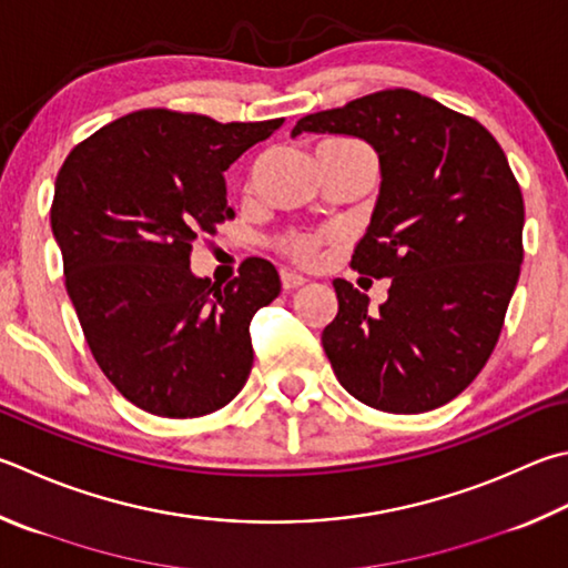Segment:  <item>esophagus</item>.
Here are the masks:
<instances>
[{
    "instance_id": "esophagus-1",
    "label": "esophagus",
    "mask_w": 568,
    "mask_h": 568,
    "mask_svg": "<svg viewBox=\"0 0 568 568\" xmlns=\"http://www.w3.org/2000/svg\"><path fill=\"white\" fill-rule=\"evenodd\" d=\"M281 283H283L285 291H295V287H301V285L307 283V277L297 275V273H293V271H283V273H281Z\"/></svg>"
}]
</instances>
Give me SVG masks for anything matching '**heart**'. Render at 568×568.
I'll use <instances>...</instances> for the list:
<instances>
[{
    "label": "heart",
    "mask_w": 568,
    "mask_h": 568,
    "mask_svg": "<svg viewBox=\"0 0 568 568\" xmlns=\"http://www.w3.org/2000/svg\"><path fill=\"white\" fill-rule=\"evenodd\" d=\"M329 141L343 143V146H359L357 141H349V139H329ZM317 248H320V239L311 233H293V235H285L281 241V251L291 257V261L303 263V265L315 261Z\"/></svg>",
    "instance_id": "b5f03b06"
}]
</instances>
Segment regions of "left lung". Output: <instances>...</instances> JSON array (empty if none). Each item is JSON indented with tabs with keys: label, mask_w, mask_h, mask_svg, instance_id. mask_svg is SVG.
Listing matches in <instances>:
<instances>
[{
	"label": "left lung",
	"mask_w": 568,
	"mask_h": 568,
	"mask_svg": "<svg viewBox=\"0 0 568 568\" xmlns=\"http://www.w3.org/2000/svg\"><path fill=\"white\" fill-rule=\"evenodd\" d=\"M343 133L377 151L379 195L349 265L389 277L387 301L335 277L323 347L349 395L392 415L447 405L487 365L524 261V199L479 121L409 89L307 113L297 133Z\"/></svg>",
	"instance_id": "left-lung-1"
}]
</instances>
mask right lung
Returning a JSON list of instances; mask_svg holds the SVG:
<instances>
[{
  "label": "right lung",
  "instance_id": "right-lung-1",
  "mask_svg": "<svg viewBox=\"0 0 568 568\" xmlns=\"http://www.w3.org/2000/svg\"><path fill=\"white\" fill-rule=\"evenodd\" d=\"M281 126L141 109L91 133L59 171L51 231L67 293L101 373L151 415H211L251 375L248 327L281 293L275 265L248 257L221 285L191 273V251L233 219L223 171Z\"/></svg>",
  "mask_w": 568,
  "mask_h": 568
}]
</instances>
